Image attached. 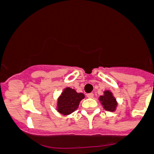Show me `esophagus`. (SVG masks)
<instances>
[{
    "label": "esophagus",
    "mask_w": 154,
    "mask_h": 154,
    "mask_svg": "<svg viewBox=\"0 0 154 154\" xmlns=\"http://www.w3.org/2000/svg\"><path fill=\"white\" fill-rule=\"evenodd\" d=\"M87 96H88V98H93V97H94V94L92 93H88V94H87Z\"/></svg>",
    "instance_id": "34e87169"
}]
</instances>
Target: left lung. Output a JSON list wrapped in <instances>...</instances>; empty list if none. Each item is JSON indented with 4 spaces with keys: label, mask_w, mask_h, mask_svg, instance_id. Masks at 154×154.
Masks as SVG:
<instances>
[{
    "label": "left lung",
    "mask_w": 154,
    "mask_h": 154,
    "mask_svg": "<svg viewBox=\"0 0 154 154\" xmlns=\"http://www.w3.org/2000/svg\"><path fill=\"white\" fill-rule=\"evenodd\" d=\"M99 100L105 110L112 112L116 111L118 103L115 97L113 95V93L110 91H104L103 95L99 97Z\"/></svg>",
    "instance_id": "1"
}]
</instances>
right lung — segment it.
<instances>
[{
    "label": "right lung",
    "mask_w": 154,
    "mask_h": 154,
    "mask_svg": "<svg viewBox=\"0 0 154 154\" xmlns=\"http://www.w3.org/2000/svg\"><path fill=\"white\" fill-rule=\"evenodd\" d=\"M85 95L77 93L75 89L67 87L58 98L56 110L63 115H69L77 110Z\"/></svg>",
    "instance_id": "obj_1"
}]
</instances>
